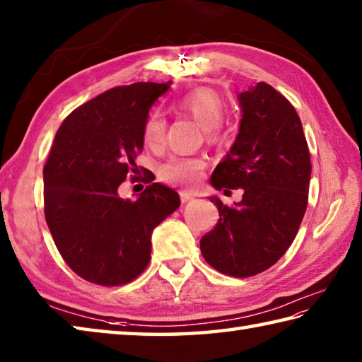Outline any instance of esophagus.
I'll list each match as a JSON object with an SVG mask.
<instances>
[{
    "instance_id": "34e87169",
    "label": "esophagus",
    "mask_w": 362,
    "mask_h": 362,
    "mask_svg": "<svg viewBox=\"0 0 362 362\" xmlns=\"http://www.w3.org/2000/svg\"><path fill=\"white\" fill-rule=\"evenodd\" d=\"M180 199H182V202L183 204H187V202H189V201H193L194 198L189 193H187V192H180Z\"/></svg>"
}]
</instances>
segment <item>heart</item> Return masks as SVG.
<instances>
[{"label": "heart", "instance_id": "obj_1", "mask_svg": "<svg viewBox=\"0 0 362 362\" xmlns=\"http://www.w3.org/2000/svg\"><path fill=\"white\" fill-rule=\"evenodd\" d=\"M177 106L182 112L193 117L204 127V136L209 142L221 141L223 131L220 122L225 114V104L218 93L210 88H196L182 96ZM164 129H166L164 118L158 112L150 114L142 129L144 144L152 150L160 148L164 142ZM206 166L207 161L204 156L174 155L158 168V175L166 183L193 187L202 177Z\"/></svg>", "mask_w": 362, "mask_h": 362}]
</instances>
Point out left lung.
I'll use <instances>...</instances> for the list:
<instances>
[{"label": "left lung", "mask_w": 362, "mask_h": 362, "mask_svg": "<svg viewBox=\"0 0 362 362\" xmlns=\"http://www.w3.org/2000/svg\"><path fill=\"white\" fill-rule=\"evenodd\" d=\"M239 101L238 139L210 183L244 194L231 207L210 198L220 220L199 245L207 264L245 279L274 266L293 244L307 209L312 163L300 118L280 91L258 82Z\"/></svg>", "instance_id": "8db88e82"}]
</instances>
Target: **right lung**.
<instances>
[{
  "instance_id": "right-lung-1",
  "label": "right lung",
  "mask_w": 362,
  "mask_h": 362,
  "mask_svg": "<svg viewBox=\"0 0 362 362\" xmlns=\"http://www.w3.org/2000/svg\"><path fill=\"white\" fill-rule=\"evenodd\" d=\"M168 88L153 82L110 88L72 110L55 134L44 164L45 221L64 262L90 284L120 286L139 277L152 231L180 206L179 194L160 183L136 201L118 194L137 174L148 109Z\"/></svg>"
}]
</instances>
